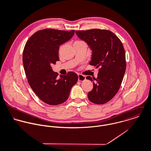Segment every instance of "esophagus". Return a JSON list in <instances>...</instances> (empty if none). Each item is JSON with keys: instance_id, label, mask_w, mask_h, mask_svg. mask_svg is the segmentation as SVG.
<instances>
[{"instance_id": "34e87169", "label": "esophagus", "mask_w": 151, "mask_h": 151, "mask_svg": "<svg viewBox=\"0 0 151 151\" xmlns=\"http://www.w3.org/2000/svg\"><path fill=\"white\" fill-rule=\"evenodd\" d=\"M85 79H86L85 76H84V75H82V74H80V73L78 74V81H79L82 82V81H85Z\"/></svg>"}]
</instances>
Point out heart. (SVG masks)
<instances>
[{"mask_svg": "<svg viewBox=\"0 0 151 151\" xmlns=\"http://www.w3.org/2000/svg\"><path fill=\"white\" fill-rule=\"evenodd\" d=\"M82 42V41H79V40H78V41H76V42Z\"/></svg>", "mask_w": 151, "mask_h": 151, "instance_id": "obj_1", "label": "heart"}]
</instances>
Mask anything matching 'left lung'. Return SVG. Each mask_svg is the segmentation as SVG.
Here are the masks:
<instances>
[{
	"label": "left lung",
	"instance_id": "1",
	"mask_svg": "<svg viewBox=\"0 0 151 151\" xmlns=\"http://www.w3.org/2000/svg\"><path fill=\"white\" fill-rule=\"evenodd\" d=\"M76 33L92 50L89 65L99 68L97 78L86 77L93 85L88 99L94 104H104L115 96L121 85L127 67L124 46L110 30L93 29Z\"/></svg>",
	"mask_w": 151,
	"mask_h": 151
}]
</instances>
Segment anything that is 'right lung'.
Listing matches in <instances>:
<instances>
[{"mask_svg":"<svg viewBox=\"0 0 151 151\" xmlns=\"http://www.w3.org/2000/svg\"><path fill=\"white\" fill-rule=\"evenodd\" d=\"M75 30L53 29L38 30L26 42L23 52V63L27 82L33 91L43 102L57 105L68 98L72 86L78 80L73 72L60 75L51 65L59 59V46L72 37Z\"/></svg>","mask_w":151,"mask_h":151,"instance_id":"add662e5","label":"right lung"}]
</instances>
